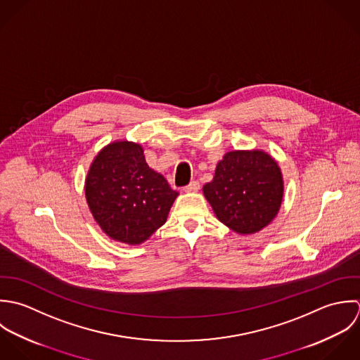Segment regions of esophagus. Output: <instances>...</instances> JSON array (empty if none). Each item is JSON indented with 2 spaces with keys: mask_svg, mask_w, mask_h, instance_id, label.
Segmentation results:
<instances>
[{
  "mask_svg": "<svg viewBox=\"0 0 360 360\" xmlns=\"http://www.w3.org/2000/svg\"><path fill=\"white\" fill-rule=\"evenodd\" d=\"M199 188H200V184H199L198 181H192L189 185H186V186L184 188V191H185V192H198Z\"/></svg>",
  "mask_w": 360,
  "mask_h": 360,
  "instance_id": "esophagus-1",
  "label": "esophagus"
}]
</instances>
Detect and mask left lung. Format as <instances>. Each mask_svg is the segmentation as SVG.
<instances>
[{"label":"left lung","instance_id":"8db88e82","mask_svg":"<svg viewBox=\"0 0 360 360\" xmlns=\"http://www.w3.org/2000/svg\"><path fill=\"white\" fill-rule=\"evenodd\" d=\"M217 218L239 233H255L277 216L284 184L267 153L229 151L217 164L216 175L203 186Z\"/></svg>","mask_w":360,"mask_h":360}]
</instances>
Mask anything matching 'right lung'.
Returning <instances> with one entry per match:
<instances>
[{"label":"right lung","mask_w":360,"mask_h":360,"mask_svg":"<svg viewBox=\"0 0 360 360\" xmlns=\"http://www.w3.org/2000/svg\"><path fill=\"white\" fill-rule=\"evenodd\" d=\"M178 196L151 169L143 148L132 142L108 144L94 158L86 178V199L94 219L112 239L138 245L165 221Z\"/></svg>","instance_id":"1"}]
</instances>
